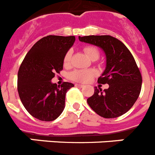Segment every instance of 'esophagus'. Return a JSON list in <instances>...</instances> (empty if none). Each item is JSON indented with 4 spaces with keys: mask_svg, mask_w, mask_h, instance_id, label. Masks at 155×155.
<instances>
[{
    "mask_svg": "<svg viewBox=\"0 0 155 155\" xmlns=\"http://www.w3.org/2000/svg\"><path fill=\"white\" fill-rule=\"evenodd\" d=\"M76 87H84V85H83V84H76Z\"/></svg>",
    "mask_w": 155,
    "mask_h": 155,
    "instance_id": "esophagus-1",
    "label": "esophagus"
}]
</instances>
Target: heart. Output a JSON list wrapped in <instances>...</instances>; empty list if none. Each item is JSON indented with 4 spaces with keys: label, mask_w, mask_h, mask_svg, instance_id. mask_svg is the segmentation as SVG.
I'll return each instance as SVG.
<instances>
[{
    "label": "heart",
    "mask_w": 155,
    "mask_h": 155,
    "mask_svg": "<svg viewBox=\"0 0 155 155\" xmlns=\"http://www.w3.org/2000/svg\"><path fill=\"white\" fill-rule=\"evenodd\" d=\"M83 51H84L87 57L92 61L97 60L100 55L97 48L93 47V46H87V47L84 48ZM71 58H72V51H68L64 55V65H68L70 64ZM94 76H95V72L92 69H76L71 72L70 78L74 81L79 82V83H87V82L91 81Z\"/></svg>",
    "instance_id": "obj_1"
}]
</instances>
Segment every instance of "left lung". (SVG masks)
<instances>
[{"mask_svg": "<svg viewBox=\"0 0 155 155\" xmlns=\"http://www.w3.org/2000/svg\"><path fill=\"white\" fill-rule=\"evenodd\" d=\"M79 40L101 48L106 57L105 69L97 82L109 87L104 91L94 87L87 103L104 118L121 116L133 107L141 91L142 77L134 58L123 43L109 35L79 37Z\"/></svg>", "mask_w": 155, "mask_h": 155, "instance_id": "8db88e82", "label": "left lung"}]
</instances>
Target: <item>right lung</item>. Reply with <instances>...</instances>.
<instances>
[{"instance_id": "1", "label": "right lung", "mask_w": 155, "mask_h": 155, "mask_svg": "<svg viewBox=\"0 0 155 155\" xmlns=\"http://www.w3.org/2000/svg\"><path fill=\"white\" fill-rule=\"evenodd\" d=\"M74 36H48L29 51L18 72V92L25 108L39 120L50 122L64 108L65 94L74 85L53 83L55 73L63 68L64 58L72 48Z\"/></svg>"}]
</instances>
